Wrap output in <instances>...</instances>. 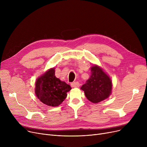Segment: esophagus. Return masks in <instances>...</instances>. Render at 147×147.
<instances>
[{
	"label": "esophagus",
	"instance_id": "1",
	"mask_svg": "<svg viewBox=\"0 0 147 147\" xmlns=\"http://www.w3.org/2000/svg\"><path fill=\"white\" fill-rule=\"evenodd\" d=\"M71 86L72 88H79L80 84L78 82H74L71 83Z\"/></svg>",
	"mask_w": 147,
	"mask_h": 147
}]
</instances>
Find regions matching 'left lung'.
I'll return each instance as SVG.
<instances>
[{
	"label": "left lung",
	"instance_id": "left-lung-1",
	"mask_svg": "<svg viewBox=\"0 0 147 147\" xmlns=\"http://www.w3.org/2000/svg\"><path fill=\"white\" fill-rule=\"evenodd\" d=\"M89 79L81 87L90 102L98 103L109 97L111 94L112 82L102 68L95 65L90 68Z\"/></svg>",
	"mask_w": 147,
	"mask_h": 147
}]
</instances>
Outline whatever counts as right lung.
Listing matches in <instances>:
<instances>
[{
    "label": "right lung",
    "instance_id": "obj_1",
    "mask_svg": "<svg viewBox=\"0 0 147 147\" xmlns=\"http://www.w3.org/2000/svg\"><path fill=\"white\" fill-rule=\"evenodd\" d=\"M35 86V94L38 99L52 107L59 105L66 98L67 92L71 89L69 84L56 78L55 68L49 69L38 78Z\"/></svg>",
    "mask_w": 147,
    "mask_h": 147
}]
</instances>
